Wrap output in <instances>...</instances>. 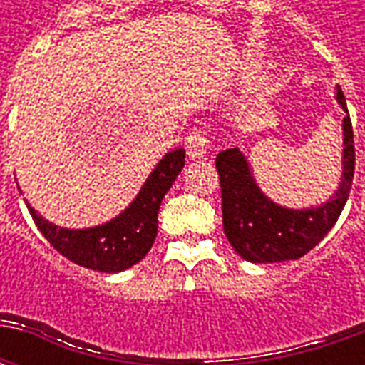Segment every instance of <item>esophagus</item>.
<instances>
[{
	"label": "esophagus",
	"instance_id": "1",
	"mask_svg": "<svg viewBox=\"0 0 365 365\" xmlns=\"http://www.w3.org/2000/svg\"><path fill=\"white\" fill-rule=\"evenodd\" d=\"M209 148V138L203 128H191L190 135L185 136V150L190 158H203Z\"/></svg>",
	"mask_w": 365,
	"mask_h": 365
}]
</instances>
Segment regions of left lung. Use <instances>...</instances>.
Wrapping results in <instances>:
<instances>
[{"instance_id": "1", "label": "left lung", "mask_w": 365, "mask_h": 365, "mask_svg": "<svg viewBox=\"0 0 365 365\" xmlns=\"http://www.w3.org/2000/svg\"><path fill=\"white\" fill-rule=\"evenodd\" d=\"M336 101L346 111L342 120L344 150L342 180L334 195L311 209H287L268 199L254 180L250 164L238 148L219 152L215 160L222 195V229L232 248L246 262L297 260L327 237L346 205L354 180V130L344 93L336 88Z\"/></svg>"}]
</instances>
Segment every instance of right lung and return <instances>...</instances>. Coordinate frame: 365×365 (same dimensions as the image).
<instances>
[{
    "label": "right lung",
    "instance_id": "obj_1",
    "mask_svg": "<svg viewBox=\"0 0 365 365\" xmlns=\"http://www.w3.org/2000/svg\"><path fill=\"white\" fill-rule=\"evenodd\" d=\"M185 164V150L175 148L160 160L135 201L115 219L91 229H62L29 205V213L43 237L68 260L96 272L117 274L148 254L158 235V211Z\"/></svg>",
    "mask_w": 365,
    "mask_h": 365
}]
</instances>
